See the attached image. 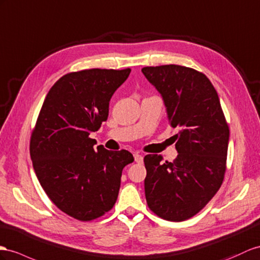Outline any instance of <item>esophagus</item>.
Masks as SVG:
<instances>
[{"label": "esophagus", "instance_id": "34e87169", "mask_svg": "<svg viewBox=\"0 0 260 260\" xmlns=\"http://www.w3.org/2000/svg\"><path fill=\"white\" fill-rule=\"evenodd\" d=\"M134 158H135V161L138 164H142L144 161V157L142 155H139L138 152H136V154L134 155Z\"/></svg>", "mask_w": 260, "mask_h": 260}]
</instances>
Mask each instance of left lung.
<instances>
[{"mask_svg":"<svg viewBox=\"0 0 260 260\" xmlns=\"http://www.w3.org/2000/svg\"><path fill=\"white\" fill-rule=\"evenodd\" d=\"M142 72L160 93L170 125L178 128L174 162L160 155L144 158L145 196L159 217L181 222L215 196L226 169L230 129L214 86L188 67H145Z\"/></svg>","mask_w":260,"mask_h":260,"instance_id":"1","label":"left lung"}]
</instances>
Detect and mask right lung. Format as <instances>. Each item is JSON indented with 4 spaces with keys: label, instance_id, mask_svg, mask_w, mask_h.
Instances as JSON below:
<instances>
[{
    "label": "right lung",
    "instance_id": "add662e5",
    "mask_svg": "<svg viewBox=\"0 0 260 260\" xmlns=\"http://www.w3.org/2000/svg\"><path fill=\"white\" fill-rule=\"evenodd\" d=\"M131 69H89L64 75L46 95L30 138V158L46 194L59 210L91 221L115 204L127 150L94 148L89 137L109 116L110 100Z\"/></svg>",
    "mask_w": 260,
    "mask_h": 260
}]
</instances>
